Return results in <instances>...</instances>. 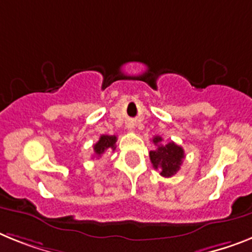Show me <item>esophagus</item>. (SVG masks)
I'll return each mask as SVG.
<instances>
[{
	"instance_id": "34e87169",
	"label": "esophagus",
	"mask_w": 252,
	"mask_h": 252,
	"mask_svg": "<svg viewBox=\"0 0 252 252\" xmlns=\"http://www.w3.org/2000/svg\"><path fill=\"white\" fill-rule=\"evenodd\" d=\"M128 128H132V126H128Z\"/></svg>"
}]
</instances>
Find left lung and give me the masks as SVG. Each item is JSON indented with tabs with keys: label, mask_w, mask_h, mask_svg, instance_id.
Wrapping results in <instances>:
<instances>
[{
	"label": "left lung",
	"mask_w": 252,
	"mask_h": 252,
	"mask_svg": "<svg viewBox=\"0 0 252 252\" xmlns=\"http://www.w3.org/2000/svg\"><path fill=\"white\" fill-rule=\"evenodd\" d=\"M152 142L157 146L156 150L150 152V159L153 167L159 170V174L162 175L163 178H171L180 170V166L185 157L183 147L174 142L161 144L162 137H158V135H156Z\"/></svg>",
	"instance_id": "left-lung-1"
}]
</instances>
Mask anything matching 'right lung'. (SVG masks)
<instances>
[{
    "instance_id": "1",
    "label": "right lung",
    "mask_w": 252,
    "mask_h": 252,
    "mask_svg": "<svg viewBox=\"0 0 252 252\" xmlns=\"http://www.w3.org/2000/svg\"><path fill=\"white\" fill-rule=\"evenodd\" d=\"M115 143H117V135H105L102 134L100 139L94 144V152L96 157H100L104 155L106 151L115 150Z\"/></svg>"
}]
</instances>
